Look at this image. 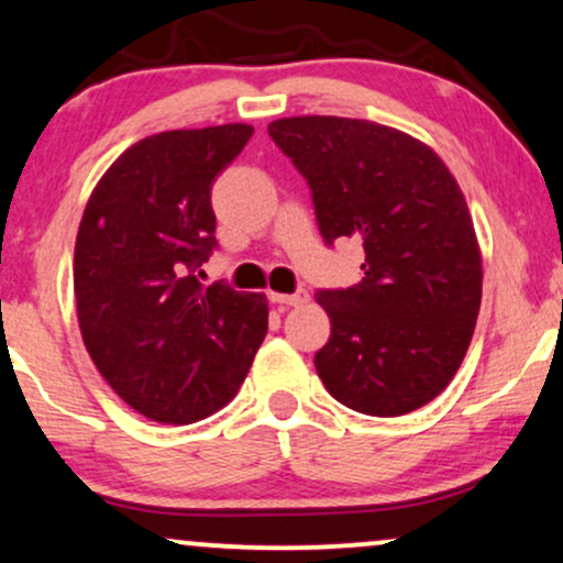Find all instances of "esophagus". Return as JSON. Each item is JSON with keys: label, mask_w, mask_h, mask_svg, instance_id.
<instances>
[{"label": "esophagus", "mask_w": 563, "mask_h": 563, "mask_svg": "<svg viewBox=\"0 0 563 563\" xmlns=\"http://www.w3.org/2000/svg\"><path fill=\"white\" fill-rule=\"evenodd\" d=\"M269 301L280 306H303L309 301V294H306L303 288H298L296 294H269Z\"/></svg>", "instance_id": "esophagus-1"}]
</instances>
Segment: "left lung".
<instances>
[{"mask_svg":"<svg viewBox=\"0 0 563 563\" xmlns=\"http://www.w3.org/2000/svg\"><path fill=\"white\" fill-rule=\"evenodd\" d=\"M267 132L309 184L324 244L364 241V280L317 294L332 324L314 355L327 393L382 418L431 402L465 358L483 288L450 168L421 140L366 119L290 117Z\"/></svg>","mask_w":563,"mask_h":563,"instance_id":"1","label":"left lung"}]
</instances>
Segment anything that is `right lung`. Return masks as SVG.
I'll use <instances>...</instances> for the list:
<instances>
[{
	"instance_id": "right-lung-1",
	"label": "right lung",
	"mask_w": 563,
	"mask_h": 563,
	"mask_svg": "<svg viewBox=\"0 0 563 563\" xmlns=\"http://www.w3.org/2000/svg\"><path fill=\"white\" fill-rule=\"evenodd\" d=\"M254 126L170 130L134 142L96 184L75 244V301L92 364L158 423L233 400L267 334V298L199 283L216 241L210 191Z\"/></svg>"
}]
</instances>
